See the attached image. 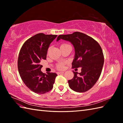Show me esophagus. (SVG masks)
<instances>
[{"instance_id": "1", "label": "esophagus", "mask_w": 123, "mask_h": 123, "mask_svg": "<svg viewBox=\"0 0 123 123\" xmlns=\"http://www.w3.org/2000/svg\"><path fill=\"white\" fill-rule=\"evenodd\" d=\"M64 72H57V74H62V73H64Z\"/></svg>"}]
</instances>
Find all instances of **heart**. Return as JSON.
I'll use <instances>...</instances> for the list:
<instances>
[{
	"label": "heart",
	"instance_id": "b5f03b06",
	"mask_svg": "<svg viewBox=\"0 0 123 123\" xmlns=\"http://www.w3.org/2000/svg\"><path fill=\"white\" fill-rule=\"evenodd\" d=\"M68 47H71V46L68 44L66 43H63L61 44L60 46V49H62V48H67ZM56 68L58 69L63 70L64 68V63L62 62L59 63L57 64Z\"/></svg>",
	"mask_w": 123,
	"mask_h": 123
}]
</instances>
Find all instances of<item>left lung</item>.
I'll use <instances>...</instances> for the list:
<instances>
[{
    "instance_id": "8db88e82",
    "label": "left lung",
    "mask_w": 123,
    "mask_h": 123,
    "mask_svg": "<svg viewBox=\"0 0 123 123\" xmlns=\"http://www.w3.org/2000/svg\"><path fill=\"white\" fill-rule=\"evenodd\" d=\"M61 39L70 41L74 47L72 68L81 67V73L73 71L74 77L68 81V85L75 92H86L95 85L102 72L104 58L100 45L92 37L80 32L59 35L56 41Z\"/></svg>"
}]
</instances>
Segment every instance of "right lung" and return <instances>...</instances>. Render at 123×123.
Returning a JSON list of instances; mask_svg holds the SVG:
<instances>
[{"label":"right lung","mask_w":123,"mask_h":123,"mask_svg":"<svg viewBox=\"0 0 123 123\" xmlns=\"http://www.w3.org/2000/svg\"><path fill=\"white\" fill-rule=\"evenodd\" d=\"M57 35L40 33L31 37L22 46L19 54L18 68L27 87L37 94H44L52 89L57 74L41 72L42 60H46L50 44Z\"/></svg>","instance_id":"obj_1"}]
</instances>
